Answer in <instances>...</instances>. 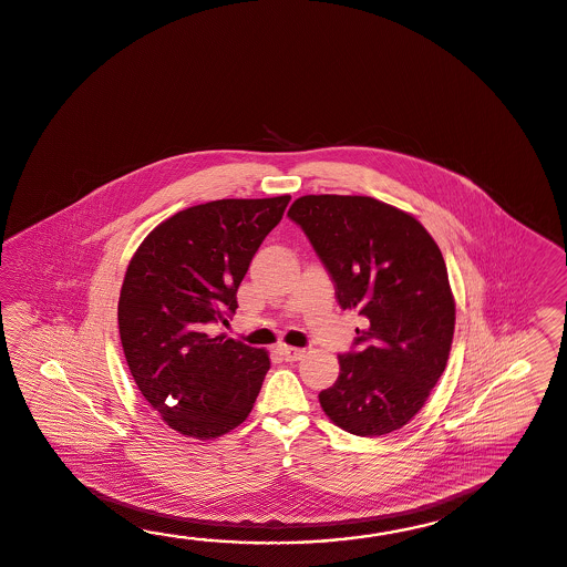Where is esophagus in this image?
Masks as SVG:
<instances>
[{
    "label": "esophagus",
    "mask_w": 567,
    "mask_h": 567,
    "mask_svg": "<svg viewBox=\"0 0 567 567\" xmlns=\"http://www.w3.org/2000/svg\"><path fill=\"white\" fill-rule=\"evenodd\" d=\"M278 353H280V358L285 360V362H297V360H301L302 350L299 348H289V346H278Z\"/></svg>",
    "instance_id": "1"
}]
</instances>
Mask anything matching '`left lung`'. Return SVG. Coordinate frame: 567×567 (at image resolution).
Returning a JSON list of instances; mask_svg holds the SVG:
<instances>
[{
    "label": "left lung",
    "instance_id": "1",
    "mask_svg": "<svg viewBox=\"0 0 567 567\" xmlns=\"http://www.w3.org/2000/svg\"><path fill=\"white\" fill-rule=\"evenodd\" d=\"M326 266L341 309H355L350 352L319 403L338 427L377 437L406 425L427 401L452 350L455 305L447 268L413 215L360 195H305L290 205Z\"/></svg>",
    "mask_w": 567,
    "mask_h": 567
}]
</instances>
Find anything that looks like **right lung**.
<instances>
[{
  "instance_id": "right-lung-1",
  "label": "right lung",
  "mask_w": 567,
  "mask_h": 567,
  "mask_svg": "<svg viewBox=\"0 0 567 567\" xmlns=\"http://www.w3.org/2000/svg\"><path fill=\"white\" fill-rule=\"evenodd\" d=\"M289 202L219 199L183 209L130 260L117 302L122 348L144 399L181 435L214 440L252 411L268 353L212 328L236 313L239 282Z\"/></svg>"
}]
</instances>
